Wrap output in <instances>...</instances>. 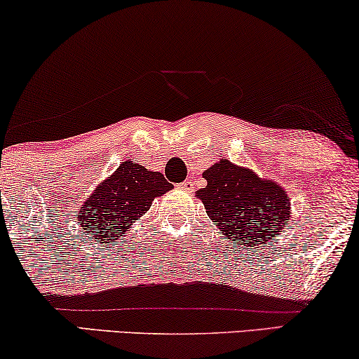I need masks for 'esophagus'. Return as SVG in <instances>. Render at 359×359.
<instances>
[{
	"label": "esophagus",
	"mask_w": 359,
	"mask_h": 359,
	"mask_svg": "<svg viewBox=\"0 0 359 359\" xmlns=\"http://www.w3.org/2000/svg\"><path fill=\"white\" fill-rule=\"evenodd\" d=\"M191 186H193V184H191V180H186V181H183V183L180 184V188L184 189V191H189Z\"/></svg>",
	"instance_id": "esophagus-1"
}]
</instances>
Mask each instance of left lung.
<instances>
[{
    "label": "left lung",
    "mask_w": 359,
    "mask_h": 359,
    "mask_svg": "<svg viewBox=\"0 0 359 359\" xmlns=\"http://www.w3.org/2000/svg\"><path fill=\"white\" fill-rule=\"evenodd\" d=\"M208 184L196 193L212 224L249 248L271 242L290 221L287 191L254 171L221 160L203 173Z\"/></svg>",
    "instance_id": "1"
}]
</instances>
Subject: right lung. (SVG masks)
<instances>
[{
  "label": "right lung",
  "mask_w": 359,
  "mask_h": 359,
  "mask_svg": "<svg viewBox=\"0 0 359 359\" xmlns=\"http://www.w3.org/2000/svg\"><path fill=\"white\" fill-rule=\"evenodd\" d=\"M171 188L173 184L158 171L123 161L86 199L77 219L97 241L114 242L150 209L153 199Z\"/></svg>",
  "instance_id": "1"
}]
</instances>
